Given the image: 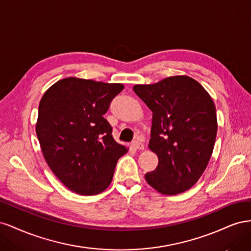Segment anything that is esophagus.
Here are the masks:
<instances>
[{"label":"esophagus","mask_w":251,"mask_h":251,"mask_svg":"<svg viewBox=\"0 0 251 251\" xmlns=\"http://www.w3.org/2000/svg\"><path fill=\"white\" fill-rule=\"evenodd\" d=\"M132 146H133L135 149H137V150H144V144H143L141 141H139V140L134 141Z\"/></svg>","instance_id":"1"}]
</instances>
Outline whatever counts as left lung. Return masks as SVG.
Wrapping results in <instances>:
<instances>
[{
	"instance_id": "obj_1",
	"label": "left lung",
	"mask_w": 251,
	"mask_h": 251,
	"mask_svg": "<svg viewBox=\"0 0 251 251\" xmlns=\"http://www.w3.org/2000/svg\"><path fill=\"white\" fill-rule=\"evenodd\" d=\"M134 92L153 112L149 149L158 156L155 171L146 174L158 193L177 195L194 186L208 164L218 131L216 105L200 83L186 75Z\"/></svg>"
}]
</instances>
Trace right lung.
I'll return each mask as SVG.
<instances>
[{
  "label": "right lung",
  "mask_w": 251,
  "mask_h": 251,
  "mask_svg": "<svg viewBox=\"0 0 251 251\" xmlns=\"http://www.w3.org/2000/svg\"><path fill=\"white\" fill-rule=\"evenodd\" d=\"M123 83L67 77L44 93L35 125L50 170L70 191L97 195L113 179L118 159L128 149L117 143L103 115L124 90Z\"/></svg>",
  "instance_id": "add662e5"
}]
</instances>
